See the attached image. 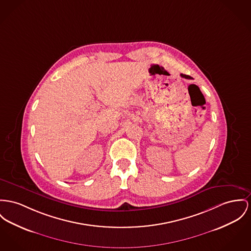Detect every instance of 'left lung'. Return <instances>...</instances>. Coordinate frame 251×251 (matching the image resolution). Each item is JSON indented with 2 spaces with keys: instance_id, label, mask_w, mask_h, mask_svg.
Instances as JSON below:
<instances>
[{
  "instance_id": "1",
  "label": "left lung",
  "mask_w": 251,
  "mask_h": 251,
  "mask_svg": "<svg viewBox=\"0 0 251 251\" xmlns=\"http://www.w3.org/2000/svg\"><path fill=\"white\" fill-rule=\"evenodd\" d=\"M181 77L185 78V79H191V77H190V76H188V75H184V74H181Z\"/></svg>"
}]
</instances>
